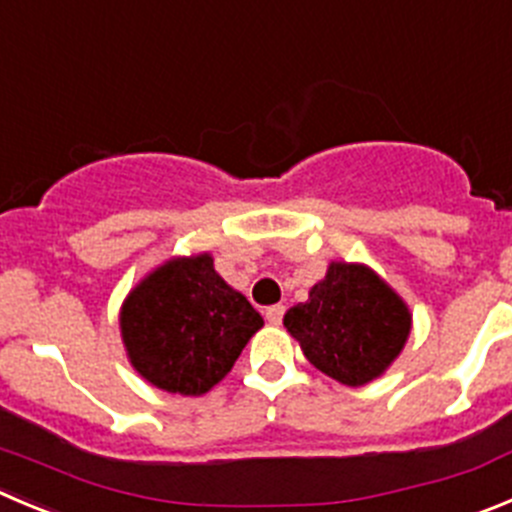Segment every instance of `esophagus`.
I'll list each match as a JSON object with an SVG mask.
<instances>
[{"label":"esophagus","instance_id":"1","mask_svg":"<svg viewBox=\"0 0 512 512\" xmlns=\"http://www.w3.org/2000/svg\"><path fill=\"white\" fill-rule=\"evenodd\" d=\"M283 315H285V305H270V308H265V318L270 326H280V323H283Z\"/></svg>","mask_w":512,"mask_h":512}]
</instances>
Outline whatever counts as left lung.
Here are the masks:
<instances>
[{"mask_svg": "<svg viewBox=\"0 0 512 512\" xmlns=\"http://www.w3.org/2000/svg\"><path fill=\"white\" fill-rule=\"evenodd\" d=\"M283 326L318 371L346 386L384 376L412 333V310L369 265L333 260Z\"/></svg>", "mask_w": 512, "mask_h": 512, "instance_id": "1", "label": "left lung"}]
</instances>
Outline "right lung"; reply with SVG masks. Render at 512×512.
I'll list each match as a JSON object with an SVG mask.
<instances>
[{
	"label": "right lung",
	"mask_w": 512,
	"mask_h": 512,
	"mask_svg": "<svg viewBox=\"0 0 512 512\" xmlns=\"http://www.w3.org/2000/svg\"><path fill=\"white\" fill-rule=\"evenodd\" d=\"M118 321L138 376L181 396L217 386L265 326L250 300L214 270L209 252L154 267L126 295Z\"/></svg>",
	"instance_id": "obj_1"
}]
</instances>
